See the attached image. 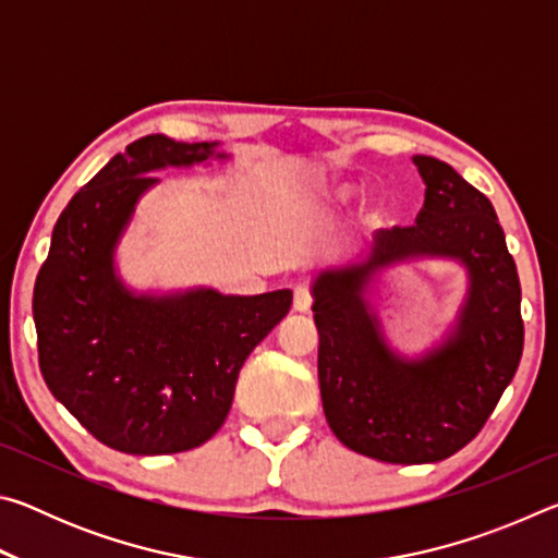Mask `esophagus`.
<instances>
[{"mask_svg": "<svg viewBox=\"0 0 558 558\" xmlns=\"http://www.w3.org/2000/svg\"><path fill=\"white\" fill-rule=\"evenodd\" d=\"M292 307L298 310V313H310V307H313V292L305 286V282H300L292 290Z\"/></svg>", "mask_w": 558, "mask_h": 558, "instance_id": "obj_1", "label": "esophagus"}]
</instances>
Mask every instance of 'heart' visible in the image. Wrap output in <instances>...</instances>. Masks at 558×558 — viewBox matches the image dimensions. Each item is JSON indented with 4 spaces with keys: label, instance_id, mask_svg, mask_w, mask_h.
Here are the masks:
<instances>
[{
    "label": "heart",
    "instance_id": "obj_1",
    "mask_svg": "<svg viewBox=\"0 0 558 558\" xmlns=\"http://www.w3.org/2000/svg\"><path fill=\"white\" fill-rule=\"evenodd\" d=\"M337 196H347V189H337Z\"/></svg>",
    "mask_w": 558,
    "mask_h": 558
}]
</instances>
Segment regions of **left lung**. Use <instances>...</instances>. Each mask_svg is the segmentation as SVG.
I'll use <instances>...</instances> for the list:
<instances>
[{"label": "left lung", "mask_w": 558, "mask_h": 558, "mask_svg": "<svg viewBox=\"0 0 558 558\" xmlns=\"http://www.w3.org/2000/svg\"><path fill=\"white\" fill-rule=\"evenodd\" d=\"M413 165L426 182L415 226L376 231L369 256L323 270L313 286L329 428L354 452L399 465L465 448L514 379L524 349L522 288L493 204L436 157L415 155ZM423 255L462 262L469 295L447 342L405 360L385 344L365 292L379 269Z\"/></svg>", "instance_id": "8db88e82"}]
</instances>
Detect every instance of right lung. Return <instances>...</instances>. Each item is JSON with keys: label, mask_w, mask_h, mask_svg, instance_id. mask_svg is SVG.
<instances>
[{"label": "right lung", "mask_w": 558, "mask_h": 558, "mask_svg": "<svg viewBox=\"0 0 558 558\" xmlns=\"http://www.w3.org/2000/svg\"><path fill=\"white\" fill-rule=\"evenodd\" d=\"M219 143L147 135L116 155L61 211L36 276L39 366L51 393L90 436L130 456L199 448L229 415L248 354L292 305L290 290L221 295L196 288L135 295L116 248L165 167H192Z\"/></svg>", "instance_id": "1"}]
</instances>
